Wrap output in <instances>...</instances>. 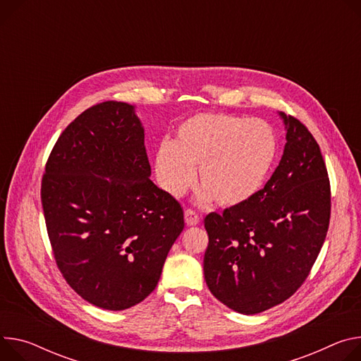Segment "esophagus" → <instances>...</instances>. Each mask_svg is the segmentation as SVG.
Returning a JSON list of instances; mask_svg holds the SVG:
<instances>
[{
	"mask_svg": "<svg viewBox=\"0 0 361 361\" xmlns=\"http://www.w3.org/2000/svg\"><path fill=\"white\" fill-rule=\"evenodd\" d=\"M184 220L187 223V226H197L200 223V216L195 213L194 210L191 209H187L184 212Z\"/></svg>",
	"mask_w": 361,
	"mask_h": 361,
	"instance_id": "34e87169",
	"label": "esophagus"
}]
</instances>
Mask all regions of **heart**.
<instances>
[{"label":"heart","instance_id":"heart-1","mask_svg":"<svg viewBox=\"0 0 361 361\" xmlns=\"http://www.w3.org/2000/svg\"><path fill=\"white\" fill-rule=\"evenodd\" d=\"M276 151L275 133L265 121L199 114L177 128L173 144L159 145L155 173L162 188L180 197L194 185L199 169L202 199L236 206L264 187Z\"/></svg>","mask_w":361,"mask_h":361}]
</instances>
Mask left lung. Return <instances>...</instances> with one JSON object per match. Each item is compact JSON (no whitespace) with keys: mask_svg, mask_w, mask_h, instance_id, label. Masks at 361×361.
Returning <instances> with one entry per match:
<instances>
[{"mask_svg":"<svg viewBox=\"0 0 361 361\" xmlns=\"http://www.w3.org/2000/svg\"><path fill=\"white\" fill-rule=\"evenodd\" d=\"M279 116L286 144L265 187L250 200L204 219L206 283L220 302L246 315L297 292L330 224V180L319 145L297 118Z\"/></svg>","mask_w":361,"mask_h":361,"instance_id":"1","label":"left lung"}]
</instances>
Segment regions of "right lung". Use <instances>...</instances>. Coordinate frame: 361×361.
I'll return each instance as SVG.
<instances>
[{
    "instance_id": "1",
    "label": "right lung",
    "mask_w": 361,
    "mask_h": 361,
    "mask_svg": "<svg viewBox=\"0 0 361 361\" xmlns=\"http://www.w3.org/2000/svg\"><path fill=\"white\" fill-rule=\"evenodd\" d=\"M149 177L144 126L125 102L82 112L47 159L42 204L56 264L99 308L144 301L184 228L180 203Z\"/></svg>"
}]
</instances>
